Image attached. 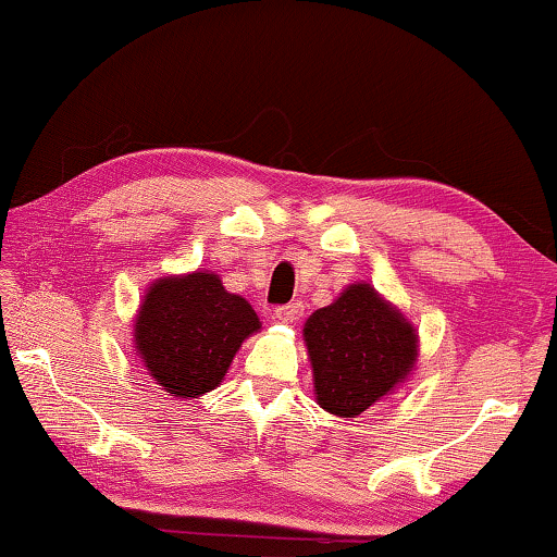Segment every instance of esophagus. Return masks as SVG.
I'll list each match as a JSON object with an SVG mask.
<instances>
[{"label":"esophagus","instance_id":"obj_1","mask_svg":"<svg viewBox=\"0 0 557 557\" xmlns=\"http://www.w3.org/2000/svg\"><path fill=\"white\" fill-rule=\"evenodd\" d=\"M299 317H302V302H289V305L275 307V320L280 322H295Z\"/></svg>","mask_w":557,"mask_h":557}]
</instances>
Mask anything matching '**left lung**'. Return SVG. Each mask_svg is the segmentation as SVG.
Returning <instances> with one entry per match:
<instances>
[{"label": "left lung", "mask_w": 557, "mask_h": 557, "mask_svg": "<svg viewBox=\"0 0 557 557\" xmlns=\"http://www.w3.org/2000/svg\"><path fill=\"white\" fill-rule=\"evenodd\" d=\"M302 334L317 404L342 419H355L392 394L419 357L413 324L364 282L312 312Z\"/></svg>", "instance_id": "8db88e82"}]
</instances>
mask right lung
Instances as JSON below:
<instances>
[{
	"mask_svg": "<svg viewBox=\"0 0 557 557\" xmlns=\"http://www.w3.org/2000/svg\"><path fill=\"white\" fill-rule=\"evenodd\" d=\"M260 326L250 302L227 293L215 272L161 277L136 314V355L168 394L198 399L223 382L235 351Z\"/></svg>",
	"mask_w": 557,
	"mask_h": 557,
	"instance_id": "obj_1",
	"label": "right lung"
}]
</instances>
